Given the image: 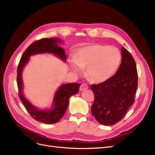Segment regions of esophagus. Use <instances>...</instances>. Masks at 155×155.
I'll use <instances>...</instances> for the list:
<instances>
[{
	"label": "esophagus",
	"mask_w": 155,
	"mask_h": 155,
	"mask_svg": "<svg viewBox=\"0 0 155 155\" xmlns=\"http://www.w3.org/2000/svg\"><path fill=\"white\" fill-rule=\"evenodd\" d=\"M88 87L86 83H82L80 86V88H79V90H80V91H83L86 90V89H88Z\"/></svg>",
	"instance_id": "obj_1"
}]
</instances>
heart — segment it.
Listing matches in <instances>:
<instances>
[{"instance_id": "b5f03b06", "label": "heart", "mask_w": 155, "mask_h": 155, "mask_svg": "<svg viewBox=\"0 0 155 155\" xmlns=\"http://www.w3.org/2000/svg\"><path fill=\"white\" fill-rule=\"evenodd\" d=\"M121 61L119 50L114 46L91 45L78 50L71 62L74 71L80 72L86 69L88 79L93 82L101 83L109 79L118 68Z\"/></svg>"}]
</instances>
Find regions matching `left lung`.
Instances as JSON below:
<instances>
[{
	"label": "left lung",
	"mask_w": 155,
	"mask_h": 155,
	"mask_svg": "<svg viewBox=\"0 0 155 155\" xmlns=\"http://www.w3.org/2000/svg\"><path fill=\"white\" fill-rule=\"evenodd\" d=\"M121 63L114 76L97 85H92L94 101L93 116L100 124L114 125L125 116L134 102L138 87V74L134 58L124 46Z\"/></svg>",
	"instance_id": "1"
}]
</instances>
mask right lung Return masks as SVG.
<instances>
[{
  "mask_svg": "<svg viewBox=\"0 0 155 155\" xmlns=\"http://www.w3.org/2000/svg\"><path fill=\"white\" fill-rule=\"evenodd\" d=\"M59 38H45L37 41L30 45L22 54L17 68V85L19 97L29 114L37 121L46 124L58 122L63 116L68 105L70 97L76 94L80 83H65L61 85L55 92L50 109H41L34 106L25 96L23 93L22 74L31 56L42 54H51L59 59L66 62L67 55L64 50L59 44L63 43Z\"/></svg>",
  "mask_w": 155,
  "mask_h": 155,
  "instance_id": "obj_1",
  "label": "right lung"
}]
</instances>
